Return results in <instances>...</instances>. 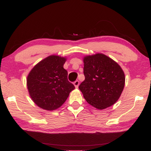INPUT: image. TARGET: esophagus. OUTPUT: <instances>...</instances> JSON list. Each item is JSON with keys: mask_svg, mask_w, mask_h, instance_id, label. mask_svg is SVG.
Returning a JSON list of instances; mask_svg holds the SVG:
<instances>
[{"mask_svg": "<svg viewBox=\"0 0 151 151\" xmlns=\"http://www.w3.org/2000/svg\"><path fill=\"white\" fill-rule=\"evenodd\" d=\"M74 85H75V88H77L78 87V86H79V81H76L75 83H74Z\"/></svg>", "mask_w": 151, "mask_h": 151, "instance_id": "obj_1", "label": "esophagus"}]
</instances>
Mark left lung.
<instances>
[{
    "mask_svg": "<svg viewBox=\"0 0 151 151\" xmlns=\"http://www.w3.org/2000/svg\"><path fill=\"white\" fill-rule=\"evenodd\" d=\"M85 79L78 88L88 104L104 109L118 101L123 91L124 73L119 64L101 53L83 58Z\"/></svg>",
    "mask_w": 151,
    "mask_h": 151,
    "instance_id": "8db88e82",
    "label": "left lung"
}]
</instances>
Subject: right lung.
Listing matches in <instances>:
<instances>
[{
	"mask_svg": "<svg viewBox=\"0 0 151 151\" xmlns=\"http://www.w3.org/2000/svg\"><path fill=\"white\" fill-rule=\"evenodd\" d=\"M66 58L50 55L37 64L27 76V85L33 102L47 111H54L63 104L75 86L68 81L63 68Z\"/></svg>",
	"mask_w": 151,
	"mask_h": 151,
	"instance_id": "1",
	"label": "right lung"
}]
</instances>
